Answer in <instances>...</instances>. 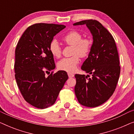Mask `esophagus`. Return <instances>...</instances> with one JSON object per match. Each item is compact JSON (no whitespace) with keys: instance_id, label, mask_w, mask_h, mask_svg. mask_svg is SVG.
Wrapping results in <instances>:
<instances>
[{"instance_id":"34e87169","label":"esophagus","mask_w":134,"mask_h":134,"mask_svg":"<svg viewBox=\"0 0 134 134\" xmlns=\"http://www.w3.org/2000/svg\"><path fill=\"white\" fill-rule=\"evenodd\" d=\"M68 76H69V78L73 77L74 76V74H72V73H70V72H68Z\"/></svg>"}]
</instances>
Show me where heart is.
I'll list each match as a JSON object with an SVG mask.
<instances>
[{"instance_id": "heart-1", "label": "heart", "mask_w": 134, "mask_h": 134, "mask_svg": "<svg viewBox=\"0 0 134 134\" xmlns=\"http://www.w3.org/2000/svg\"><path fill=\"white\" fill-rule=\"evenodd\" d=\"M62 40L67 45L72 46L73 56L64 58L58 62V68L67 72H74L80 63V57H87L90 54L92 49V40L88 37L82 38L81 33L76 30H72L67 33ZM49 49L54 57L60 58L61 57V47L56 40H53L51 41Z\"/></svg>"}]
</instances>
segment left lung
Segmentation results:
<instances>
[{"label": "left lung", "mask_w": 134, "mask_h": 134, "mask_svg": "<svg viewBox=\"0 0 134 134\" xmlns=\"http://www.w3.org/2000/svg\"><path fill=\"white\" fill-rule=\"evenodd\" d=\"M86 24L93 35L90 54L81 69L91 74H76L75 94L79 102L88 107L104 104L116 89L120 74V60L115 40L96 20H84L74 25Z\"/></svg>", "instance_id": "8db88e82"}]
</instances>
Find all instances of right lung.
Listing matches in <instances>:
<instances>
[{
    "label": "right lung",
    "instance_id": "1",
    "mask_svg": "<svg viewBox=\"0 0 134 134\" xmlns=\"http://www.w3.org/2000/svg\"><path fill=\"white\" fill-rule=\"evenodd\" d=\"M65 25L38 23L27 28L15 49L14 68L16 83L25 100L38 109L52 105L68 76L66 72L46 73L55 69L49 44Z\"/></svg>",
    "mask_w": 134,
    "mask_h": 134
}]
</instances>
